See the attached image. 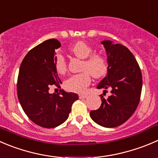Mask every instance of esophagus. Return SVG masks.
Segmentation results:
<instances>
[{"instance_id": "esophagus-1", "label": "esophagus", "mask_w": 158, "mask_h": 158, "mask_svg": "<svg viewBox=\"0 0 158 158\" xmlns=\"http://www.w3.org/2000/svg\"><path fill=\"white\" fill-rule=\"evenodd\" d=\"M79 99H85V98L87 97V95H85V94H79Z\"/></svg>"}]
</instances>
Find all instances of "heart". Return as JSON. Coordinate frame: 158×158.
<instances>
[{"instance_id":"1","label":"heart","mask_w":158,"mask_h":158,"mask_svg":"<svg viewBox=\"0 0 158 158\" xmlns=\"http://www.w3.org/2000/svg\"><path fill=\"white\" fill-rule=\"evenodd\" d=\"M71 52L80 59H83L81 70L85 71L79 74L73 75L65 82V88L71 92L82 93L91 82V75L94 78L104 76L107 70L106 59L102 55L93 53V48L84 42H78L70 48ZM55 67L60 74L67 71V63L64 56L57 53L55 57Z\"/></svg>"}]
</instances>
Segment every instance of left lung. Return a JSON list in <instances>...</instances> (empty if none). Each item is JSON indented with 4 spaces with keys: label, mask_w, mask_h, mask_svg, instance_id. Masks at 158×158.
<instances>
[{
    "label": "left lung",
    "mask_w": 158,
    "mask_h": 158,
    "mask_svg": "<svg viewBox=\"0 0 158 158\" xmlns=\"http://www.w3.org/2000/svg\"><path fill=\"white\" fill-rule=\"evenodd\" d=\"M107 55V76L102 79L97 89L103 93L110 89L107 99L100 95L102 103L96 110H92V120L104 127H116L134 114L138 106L142 89V74L134 55L124 45L102 41Z\"/></svg>",
    "instance_id": "1"
}]
</instances>
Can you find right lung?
<instances>
[{"instance_id":"obj_1","label":"right lung","mask_w":158,"mask_h":158,"mask_svg":"<svg viewBox=\"0 0 158 158\" xmlns=\"http://www.w3.org/2000/svg\"><path fill=\"white\" fill-rule=\"evenodd\" d=\"M61 43L48 39L27 52L21 64L17 92L20 104L28 118L38 126L54 128L68 119L78 94L61 89L49 93L52 85L62 84L55 67V50Z\"/></svg>"}]
</instances>
